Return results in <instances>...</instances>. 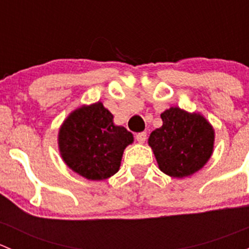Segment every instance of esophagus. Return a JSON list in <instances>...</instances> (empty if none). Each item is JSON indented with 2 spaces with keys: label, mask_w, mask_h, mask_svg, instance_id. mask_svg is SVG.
<instances>
[{
  "label": "esophagus",
  "mask_w": 249,
  "mask_h": 249,
  "mask_svg": "<svg viewBox=\"0 0 249 249\" xmlns=\"http://www.w3.org/2000/svg\"><path fill=\"white\" fill-rule=\"evenodd\" d=\"M145 140H147V134H145V132H140V134L136 135V141L141 143V144L144 143Z\"/></svg>",
  "instance_id": "esophagus-1"
}]
</instances>
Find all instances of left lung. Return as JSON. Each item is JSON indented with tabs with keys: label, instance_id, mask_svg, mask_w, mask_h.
Instances as JSON below:
<instances>
[{
	"label": "left lung",
	"instance_id": "1",
	"mask_svg": "<svg viewBox=\"0 0 249 249\" xmlns=\"http://www.w3.org/2000/svg\"><path fill=\"white\" fill-rule=\"evenodd\" d=\"M162 126L148 139L160 171L184 178L200 171L214 149V129L199 112L170 107L160 114Z\"/></svg>",
	"mask_w": 249,
	"mask_h": 249
}]
</instances>
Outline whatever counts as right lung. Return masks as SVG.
Returning <instances> with one entry per match:
<instances>
[{
  "instance_id": "obj_1",
  "label": "right lung",
  "mask_w": 249,
  "mask_h": 249,
  "mask_svg": "<svg viewBox=\"0 0 249 249\" xmlns=\"http://www.w3.org/2000/svg\"><path fill=\"white\" fill-rule=\"evenodd\" d=\"M113 114L101 101L72 110L57 134L65 164L89 180H104L119 171L125 148L134 136L113 123Z\"/></svg>"
}]
</instances>
